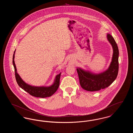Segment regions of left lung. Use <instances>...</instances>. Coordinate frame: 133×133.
<instances>
[{"label": "left lung", "instance_id": "obj_1", "mask_svg": "<svg viewBox=\"0 0 133 133\" xmlns=\"http://www.w3.org/2000/svg\"><path fill=\"white\" fill-rule=\"evenodd\" d=\"M107 38L113 48L112 61L107 69L99 73L77 67L80 85L88 91H96L109 86L116 79L119 70V49L113 36L107 33Z\"/></svg>", "mask_w": 133, "mask_h": 133}]
</instances>
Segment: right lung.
<instances>
[{
	"label": "right lung",
	"mask_w": 133,
	"mask_h": 133,
	"mask_svg": "<svg viewBox=\"0 0 133 133\" xmlns=\"http://www.w3.org/2000/svg\"><path fill=\"white\" fill-rule=\"evenodd\" d=\"M15 50L14 51L13 56V65L15 70V75L17 83L20 88L23 89L25 91L28 93L30 95L34 97L39 98H46L50 97L54 94L58 88L60 84V78L61 73L57 74L55 76L54 82L52 85L49 86H35L29 85L24 82L19 76L17 72L16 67L14 62Z\"/></svg>",
	"instance_id": "add662e5"
}]
</instances>
